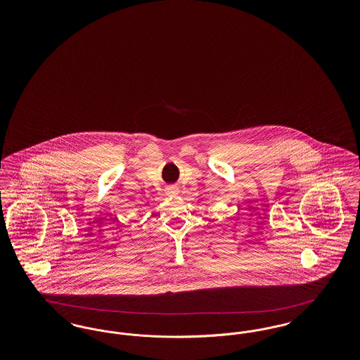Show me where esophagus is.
Here are the masks:
<instances>
[{"label":"esophagus","instance_id":"esophagus-1","mask_svg":"<svg viewBox=\"0 0 360 360\" xmlns=\"http://www.w3.org/2000/svg\"><path fill=\"white\" fill-rule=\"evenodd\" d=\"M167 194L172 197V195H176L178 194V188H174V186H170V188H167Z\"/></svg>","mask_w":360,"mask_h":360}]
</instances>
